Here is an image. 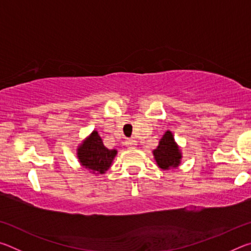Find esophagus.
Returning a JSON list of instances; mask_svg holds the SVG:
<instances>
[{
    "mask_svg": "<svg viewBox=\"0 0 251 251\" xmlns=\"http://www.w3.org/2000/svg\"><path fill=\"white\" fill-rule=\"evenodd\" d=\"M125 145H126V147H128L129 150H135L136 145H137V142H136L133 138H128L125 141Z\"/></svg>",
    "mask_w": 251,
    "mask_h": 251,
    "instance_id": "obj_1",
    "label": "esophagus"
}]
</instances>
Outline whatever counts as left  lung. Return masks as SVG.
<instances>
[{
	"mask_svg": "<svg viewBox=\"0 0 251 251\" xmlns=\"http://www.w3.org/2000/svg\"><path fill=\"white\" fill-rule=\"evenodd\" d=\"M152 155H154L157 166L163 171H168V169H174L179 166L182 154L171 130L165 131L158 146L152 151Z\"/></svg>",
	"mask_w": 251,
	"mask_h": 251,
	"instance_id": "left-lung-1",
	"label": "left lung"
}]
</instances>
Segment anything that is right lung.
I'll return each instance as SVG.
<instances>
[{"instance_id": "add662e5", "label": "right lung", "mask_w": 251, "mask_h": 251, "mask_svg": "<svg viewBox=\"0 0 251 251\" xmlns=\"http://www.w3.org/2000/svg\"><path fill=\"white\" fill-rule=\"evenodd\" d=\"M76 155L83 168L94 175H103L112 166L117 151L105 147L99 131L93 130L77 146Z\"/></svg>"}]
</instances>
